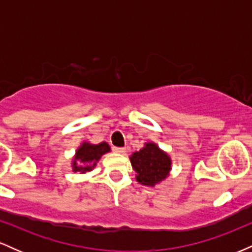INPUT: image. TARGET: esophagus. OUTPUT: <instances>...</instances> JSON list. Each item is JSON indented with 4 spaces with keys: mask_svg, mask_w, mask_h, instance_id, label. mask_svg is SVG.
Segmentation results:
<instances>
[{
    "mask_svg": "<svg viewBox=\"0 0 252 252\" xmlns=\"http://www.w3.org/2000/svg\"><path fill=\"white\" fill-rule=\"evenodd\" d=\"M114 152L115 153H118V154H124L126 153V148H123V147H114Z\"/></svg>",
    "mask_w": 252,
    "mask_h": 252,
    "instance_id": "34e87169",
    "label": "esophagus"
}]
</instances>
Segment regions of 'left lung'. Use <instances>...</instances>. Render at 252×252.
<instances>
[{
  "mask_svg": "<svg viewBox=\"0 0 252 252\" xmlns=\"http://www.w3.org/2000/svg\"><path fill=\"white\" fill-rule=\"evenodd\" d=\"M130 162L136 172V180L144 186H155L169 175L172 160L155 143L148 142L142 149L132 153Z\"/></svg>",
  "mask_w": 252,
  "mask_h": 252,
  "instance_id": "obj_1",
  "label": "left lung"
}]
</instances>
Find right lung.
Wrapping results in <instances>:
<instances>
[{"mask_svg":"<svg viewBox=\"0 0 252 252\" xmlns=\"http://www.w3.org/2000/svg\"><path fill=\"white\" fill-rule=\"evenodd\" d=\"M110 152V146L106 142L98 144H91L89 142H83L82 146L77 149L74 155L72 169L73 172L86 173L92 170L102 155Z\"/></svg>","mask_w":252,"mask_h":252,"instance_id":"add662e5","label":"right lung"}]
</instances>
